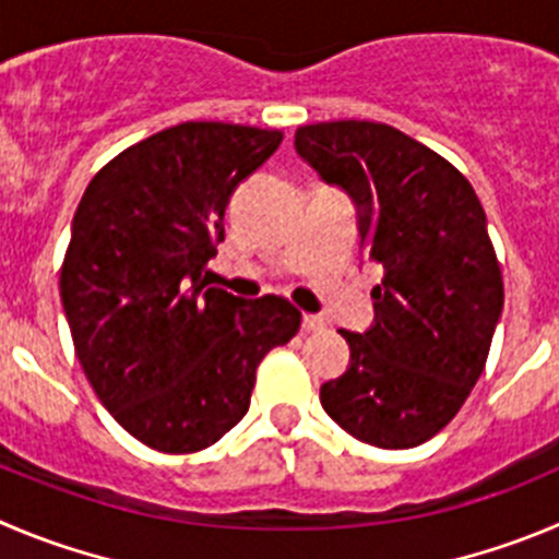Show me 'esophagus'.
Instances as JSON below:
<instances>
[{
    "mask_svg": "<svg viewBox=\"0 0 559 559\" xmlns=\"http://www.w3.org/2000/svg\"><path fill=\"white\" fill-rule=\"evenodd\" d=\"M304 328L306 331H322V328H325V320L317 314H304Z\"/></svg>",
    "mask_w": 559,
    "mask_h": 559,
    "instance_id": "esophagus-1",
    "label": "esophagus"
}]
</instances>
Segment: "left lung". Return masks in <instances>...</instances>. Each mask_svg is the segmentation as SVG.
Wrapping results in <instances>:
<instances>
[{
    "label": "left lung",
    "mask_w": 559,
    "mask_h": 559,
    "mask_svg": "<svg viewBox=\"0 0 559 559\" xmlns=\"http://www.w3.org/2000/svg\"><path fill=\"white\" fill-rule=\"evenodd\" d=\"M295 151L350 198L361 250L383 267L372 325L342 331L350 364L320 389L322 408L364 444H425L466 403L502 317L483 203L444 156L385 123L300 127Z\"/></svg>",
    "instance_id": "8db88e82"
}]
</instances>
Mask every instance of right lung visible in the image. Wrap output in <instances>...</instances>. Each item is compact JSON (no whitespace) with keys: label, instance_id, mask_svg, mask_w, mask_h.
<instances>
[{"label":"right lung","instance_id":"1","mask_svg":"<svg viewBox=\"0 0 559 559\" xmlns=\"http://www.w3.org/2000/svg\"><path fill=\"white\" fill-rule=\"evenodd\" d=\"M281 138L179 123L104 165L76 209L60 273L76 358L104 408L151 450L221 441L248 414L255 367L300 328L284 297L206 286L228 201Z\"/></svg>","mask_w":559,"mask_h":559}]
</instances>
